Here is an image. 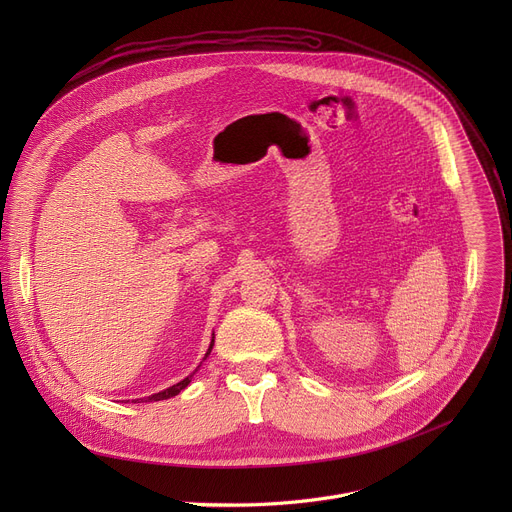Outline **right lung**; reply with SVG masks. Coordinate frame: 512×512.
I'll list each match as a JSON object with an SVG mask.
<instances>
[{
	"label": "right lung",
	"mask_w": 512,
	"mask_h": 512,
	"mask_svg": "<svg viewBox=\"0 0 512 512\" xmlns=\"http://www.w3.org/2000/svg\"><path fill=\"white\" fill-rule=\"evenodd\" d=\"M212 344H214V340L210 342V348H208V352H206V356L210 354V350H212ZM204 356V358H206ZM192 377H194V373L192 375H188L184 381H180V383H176V385H172V387H168L166 391H160V393H156V395H152V397H148V399H143V401H162V399H170V397H176L182 389H186L188 385H190V381H192Z\"/></svg>",
	"instance_id": "right-lung-1"
}]
</instances>
